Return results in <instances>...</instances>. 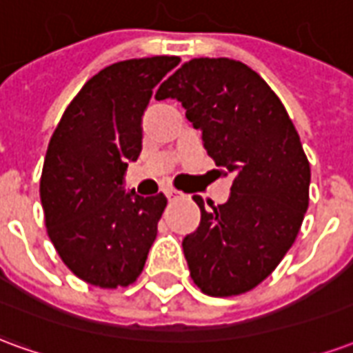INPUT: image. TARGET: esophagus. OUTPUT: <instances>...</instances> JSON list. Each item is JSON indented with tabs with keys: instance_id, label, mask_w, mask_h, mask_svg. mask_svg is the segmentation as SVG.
Masks as SVG:
<instances>
[{
	"instance_id": "34e87169",
	"label": "esophagus",
	"mask_w": 353,
	"mask_h": 353,
	"mask_svg": "<svg viewBox=\"0 0 353 353\" xmlns=\"http://www.w3.org/2000/svg\"><path fill=\"white\" fill-rule=\"evenodd\" d=\"M164 194H166V196H168L170 200L179 199V196H181V192L176 191V189H172V187H168V189H164Z\"/></svg>"
}]
</instances>
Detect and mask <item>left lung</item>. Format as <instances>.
<instances>
[{"mask_svg":"<svg viewBox=\"0 0 353 353\" xmlns=\"http://www.w3.org/2000/svg\"><path fill=\"white\" fill-rule=\"evenodd\" d=\"M154 98L181 101L208 154L234 174L221 206L192 196L200 225L183 253L194 285L210 296L252 291L293 245L310 200V162L288 111L259 73L230 58H192Z\"/></svg>","mask_w":353,"mask_h":353,"instance_id":"obj_1","label":"left lung"}]
</instances>
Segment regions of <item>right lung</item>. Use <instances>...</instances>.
Masks as SVG:
<instances>
[{
  "mask_svg": "<svg viewBox=\"0 0 353 353\" xmlns=\"http://www.w3.org/2000/svg\"><path fill=\"white\" fill-rule=\"evenodd\" d=\"M179 57L123 60L96 73L65 108L43 164L47 234L77 278L101 289L138 280L166 196L123 189L126 162L141 153V117Z\"/></svg>",
  "mask_w": 353,
  "mask_h": 353,
  "instance_id": "add662e5",
  "label": "right lung"
}]
</instances>
